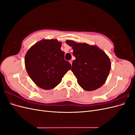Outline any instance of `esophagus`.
I'll list each match as a JSON object with an SVG mask.
<instances>
[{
	"label": "esophagus",
	"mask_w": 135,
	"mask_h": 135,
	"mask_svg": "<svg viewBox=\"0 0 135 135\" xmlns=\"http://www.w3.org/2000/svg\"><path fill=\"white\" fill-rule=\"evenodd\" d=\"M72 62H73V61H72V60H70V61H69V62L70 63V64H71V65H72Z\"/></svg>",
	"instance_id": "esophagus-1"
}]
</instances>
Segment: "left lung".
<instances>
[{
	"label": "left lung",
	"mask_w": 135,
	"mask_h": 135,
	"mask_svg": "<svg viewBox=\"0 0 135 135\" xmlns=\"http://www.w3.org/2000/svg\"><path fill=\"white\" fill-rule=\"evenodd\" d=\"M66 43L72 47L75 57L71 70L76 77L78 83L87 91L101 87L111 69L109 56L96 46L78 43L71 40H67Z\"/></svg>",
	"instance_id": "1"
}]
</instances>
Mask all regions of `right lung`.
Instances as JSON below:
<instances>
[{
	"mask_svg": "<svg viewBox=\"0 0 135 135\" xmlns=\"http://www.w3.org/2000/svg\"><path fill=\"white\" fill-rule=\"evenodd\" d=\"M62 43L56 39H42L28 50L25 65L28 75L34 83L44 89L56 87L71 68L61 50Z\"/></svg>",
	"mask_w": 135,
	"mask_h": 135,
	"instance_id": "add662e5",
	"label": "right lung"
}]
</instances>
